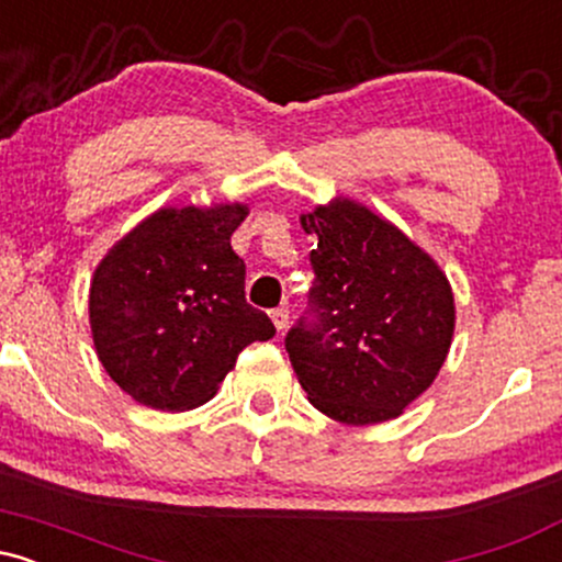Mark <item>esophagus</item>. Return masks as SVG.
<instances>
[{"label": "esophagus", "mask_w": 562, "mask_h": 562, "mask_svg": "<svg viewBox=\"0 0 562 562\" xmlns=\"http://www.w3.org/2000/svg\"><path fill=\"white\" fill-rule=\"evenodd\" d=\"M272 322H274V327L277 330H285L288 327V322H290V312H288V306H277V308H272Z\"/></svg>", "instance_id": "34e87169"}]
</instances>
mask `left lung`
<instances>
[{
    "label": "left lung",
    "instance_id": "8db88e82",
    "mask_svg": "<svg viewBox=\"0 0 562 562\" xmlns=\"http://www.w3.org/2000/svg\"><path fill=\"white\" fill-rule=\"evenodd\" d=\"M317 235L306 317L285 335L322 415L346 425L398 417L430 389L454 335L447 274L402 229L348 198L301 216Z\"/></svg>",
    "mask_w": 562,
    "mask_h": 562
}]
</instances>
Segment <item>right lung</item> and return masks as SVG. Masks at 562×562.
Returning a JSON list of instances; mask_svg holds the SVG:
<instances>
[{"label": "right lung", "mask_w": 562, "mask_h": 562, "mask_svg": "<svg viewBox=\"0 0 562 562\" xmlns=\"http://www.w3.org/2000/svg\"><path fill=\"white\" fill-rule=\"evenodd\" d=\"M245 216L243 203L160 209L94 269L97 357L134 402L195 409L245 346L274 335L272 319L245 301V263L229 243Z\"/></svg>", "instance_id": "1"}]
</instances>
